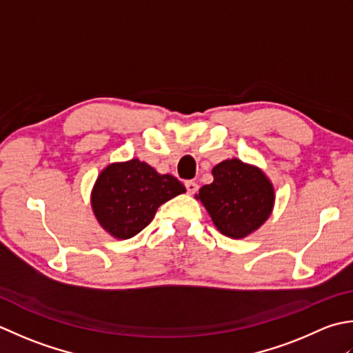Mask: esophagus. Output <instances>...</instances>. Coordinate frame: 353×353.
I'll return each mask as SVG.
<instances>
[{"mask_svg": "<svg viewBox=\"0 0 353 353\" xmlns=\"http://www.w3.org/2000/svg\"><path fill=\"white\" fill-rule=\"evenodd\" d=\"M185 189H187V193H195L198 190V184L195 181H192V179H189V181L184 183Z\"/></svg>", "mask_w": 353, "mask_h": 353, "instance_id": "esophagus-1", "label": "esophagus"}]
</instances>
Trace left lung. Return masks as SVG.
<instances>
[{
	"mask_svg": "<svg viewBox=\"0 0 353 353\" xmlns=\"http://www.w3.org/2000/svg\"><path fill=\"white\" fill-rule=\"evenodd\" d=\"M213 183L196 195L213 224L228 237H245L268 219L274 204V189L261 169L241 160H225L212 170Z\"/></svg>",
	"mask_w": 353,
	"mask_h": 353,
	"instance_id": "1",
	"label": "left lung"
}]
</instances>
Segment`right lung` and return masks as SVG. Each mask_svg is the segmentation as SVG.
Listing matches in <instances>:
<instances>
[{"mask_svg": "<svg viewBox=\"0 0 353 353\" xmlns=\"http://www.w3.org/2000/svg\"><path fill=\"white\" fill-rule=\"evenodd\" d=\"M184 192L185 187L175 176L160 175L134 158L110 164L99 175L91 205L108 233L117 239H129L149 225L158 207Z\"/></svg>", "mask_w": 353, "mask_h": 353, "instance_id": "obj_1", "label": "right lung"}]
</instances>
